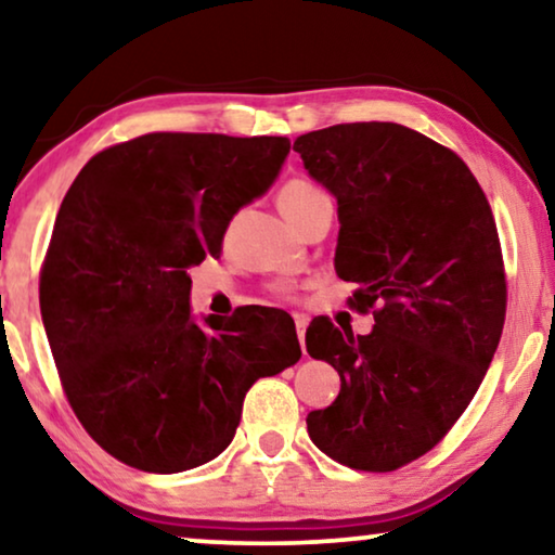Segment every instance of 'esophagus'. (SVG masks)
I'll list each match as a JSON object with an SVG mask.
<instances>
[{"instance_id": "esophagus-1", "label": "esophagus", "mask_w": 555, "mask_h": 555, "mask_svg": "<svg viewBox=\"0 0 555 555\" xmlns=\"http://www.w3.org/2000/svg\"><path fill=\"white\" fill-rule=\"evenodd\" d=\"M295 331H298V340L306 351V331H308V318L306 315H295Z\"/></svg>"}]
</instances>
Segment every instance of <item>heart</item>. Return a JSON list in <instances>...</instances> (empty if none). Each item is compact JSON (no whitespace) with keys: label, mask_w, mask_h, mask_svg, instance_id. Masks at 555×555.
Returning <instances> with one entry per match:
<instances>
[{"label":"heart","mask_w":555,"mask_h":555,"mask_svg":"<svg viewBox=\"0 0 555 555\" xmlns=\"http://www.w3.org/2000/svg\"><path fill=\"white\" fill-rule=\"evenodd\" d=\"M321 194H323L321 189H318L315 184H310V181L293 179L278 192V207L285 217H293L295 211L302 209L310 199H315V196H321ZM278 293H287V287H278Z\"/></svg>","instance_id":"b5f03b06"}]
</instances>
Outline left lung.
<instances>
[{"label":"left lung","mask_w":555,"mask_h":555,"mask_svg":"<svg viewBox=\"0 0 555 555\" xmlns=\"http://www.w3.org/2000/svg\"><path fill=\"white\" fill-rule=\"evenodd\" d=\"M308 177L338 204L336 272L369 336L318 318L308 353L340 391L308 435L340 465L391 473L460 420L500 344L505 275L495 219L457 154L399 124H340L295 141Z\"/></svg>","instance_id":"left-lung-1"}]
</instances>
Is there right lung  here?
<instances>
[{
    "label": "right lung",
    "mask_w": 555,
    "mask_h": 555,
    "mask_svg": "<svg viewBox=\"0 0 555 555\" xmlns=\"http://www.w3.org/2000/svg\"><path fill=\"white\" fill-rule=\"evenodd\" d=\"M285 135L146 133L101 151L60 204L40 310L73 412L113 457L184 473L230 447L257 378L300 361L264 308L196 318L189 270L268 192Z\"/></svg>",
    "instance_id": "right-lung-1"
}]
</instances>
